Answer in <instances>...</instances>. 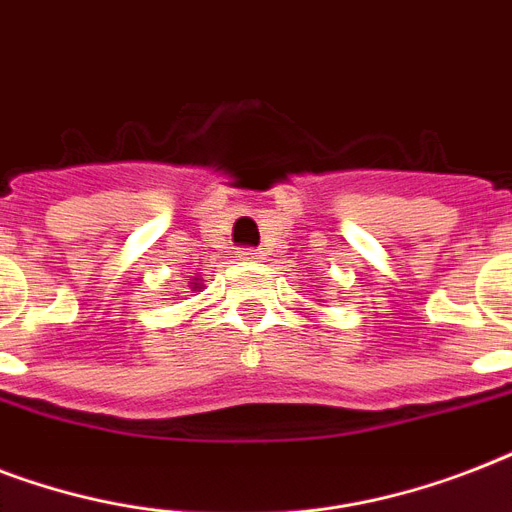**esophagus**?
<instances>
[{"label":"esophagus","mask_w":512,"mask_h":512,"mask_svg":"<svg viewBox=\"0 0 512 512\" xmlns=\"http://www.w3.org/2000/svg\"><path fill=\"white\" fill-rule=\"evenodd\" d=\"M239 260H247V263H260V260H265V255L255 247H244V249H239Z\"/></svg>","instance_id":"34e87169"}]
</instances>
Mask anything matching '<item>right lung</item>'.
<instances>
[{
    "label": "right lung",
    "mask_w": 512,
    "mask_h": 512,
    "mask_svg": "<svg viewBox=\"0 0 512 512\" xmlns=\"http://www.w3.org/2000/svg\"><path fill=\"white\" fill-rule=\"evenodd\" d=\"M193 289H196V287H193Z\"/></svg>",
    "instance_id": "obj_1"
}]
</instances>
